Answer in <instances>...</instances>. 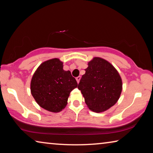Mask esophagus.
I'll use <instances>...</instances> for the list:
<instances>
[{
  "label": "esophagus",
  "instance_id": "34e87169",
  "mask_svg": "<svg viewBox=\"0 0 153 153\" xmlns=\"http://www.w3.org/2000/svg\"><path fill=\"white\" fill-rule=\"evenodd\" d=\"M76 79V81H77V83H79L80 79H81V77H80V76H78V77H77Z\"/></svg>",
  "mask_w": 153,
  "mask_h": 153
}]
</instances>
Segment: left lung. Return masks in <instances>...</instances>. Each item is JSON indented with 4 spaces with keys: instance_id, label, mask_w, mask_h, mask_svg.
I'll list each match as a JSON object with an SVG mask.
<instances>
[{
    "instance_id": "left-lung-1",
    "label": "left lung",
    "mask_w": 153,
    "mask_h": 153,
    "mask_svg": "<svg viewBox=\"0 0 153 153\" xmlns=\"http://www.w3.org/2000/svg\"><path fill=\"white\" fill-rule=\"evenodd\" d=\"M88 65L77 88L90 110L104 112L118 101L122 91V79L115 67L101 57L94 56Z\"/></svg>"
}]
</instances>
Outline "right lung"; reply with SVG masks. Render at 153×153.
Wrapping results in <instances>:
<instances>
[{
	"label": "right lung",
	"mask_w": 153,
	"mask_h": 153,
	"mask_svg": "<svg viewBox=\"0 0 153 153\" xmlns=\"http://www.w3.org/2000/svg\"><path fill=\"white\" fill-rule=\"evenodd\" d=\"M77 87L70 71L63 69V62L58 58L41 63L31 79L30 90L36 102L44 109L59 113L67 104L70 92Z\"/></svg>",
	"instance_id": "add662e5"
}]
</instances>
